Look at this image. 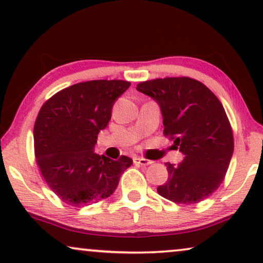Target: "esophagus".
Instances as JSON below:
<instances>
[{"mask_svg": "<svg viewBox=\"0 0 263 263\" xmlns=\"http://www.w3.org/2000/svg\"><path fill=\"white\" fill-rule=\"evenodd\" d=\"M134 163L138 164V165H142V166H147V165L152 164V161L148 160V159H145V158H141V157H135L134 158Z\"/></svg>", "mask_w": 263, "mask_h": 263, "instance_id": "obj_1", "label": "esophagus"}]
</instances>
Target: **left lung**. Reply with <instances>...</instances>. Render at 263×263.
<instances>
[{
  "mask_svg": "<svg viewBox=\"0 0 263 263\" xmlns=\"http://www.w3.org/2000/svg\"><path fill=\"white\" fill-rule=\"evenodd\" d=\"M136 89L159 104L164 135L184 154L181 164H165L168 178L158 193L176 203H199L220 186L233 154L222 104L202 82L186 77L153 79Z\"/></svg>",
  "mask_w": 263,
  "mask_h": 263,
  "instance_id": "8db88e82",
  "label": "left lung"
}]
</instances>
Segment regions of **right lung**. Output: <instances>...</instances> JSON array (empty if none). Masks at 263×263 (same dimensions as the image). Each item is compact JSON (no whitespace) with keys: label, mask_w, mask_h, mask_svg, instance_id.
<instances>
[{"label":"right lung","mask_w":263,"mask_h":263,"mask_svg":"<svg viewBox=\"0 0 263 263\" xmlns=\"http://www.w3.org/2000/svg\"><path fill=\"white\" fill-rule=\"evenodd\" d=\"M130 86L124 80H92L61 89L39 110L33 128L34 156L50 189L63 202L81 207L116 190L133 164L95 153L98 133L111 120L116 99Z\"/></svg>","instance_id":"right-lung-1"}]
</instances>
